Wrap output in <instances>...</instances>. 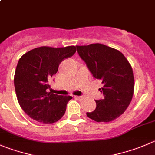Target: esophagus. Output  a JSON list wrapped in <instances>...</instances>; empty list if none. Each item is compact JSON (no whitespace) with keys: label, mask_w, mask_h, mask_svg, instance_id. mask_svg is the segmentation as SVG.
Here are the masks:
<instances>
[{"label":"esophagus","mask_w":155,"mask_h":155,"mask_svg":"<svg viewBox=\"0 0 155 155\" xmlns=\"http://www.w3.org/2000/svg\"><path fill=\"white\" fill-rule=\"evenodd\" d=\"M75 97H76V98H77L78 100H83L84 99V97L83 96H75Z\"/></svg>","instance_id":"34e87169"}]
</instances>
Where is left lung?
Wrapping results in <instances>:
<instances>
[{"label": "left lung", "mask_w": 155, "mask_h": 155, "mask_svg": "<svg viewBox=\"0 0 155 155\" xmlns=\"http://www.w3.org/2000/svg\"><path fill=\"white\" fill-rule=\"evenodd\" d=\"M93 77L100 79L104 98L95 100L96 108L87 112L96 122H110L119 117L131 102L134 91V76L131 65L118 50L102 44L76 46Z\"/></svg>", "instance_id": "1"}]
</instances>
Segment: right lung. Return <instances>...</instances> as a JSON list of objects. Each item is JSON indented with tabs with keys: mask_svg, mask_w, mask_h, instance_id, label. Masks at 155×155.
<instances>
[{
	"mask_svg": "<svg viewBox=\"0 0 155 155\" xmlns=\"http://www.w3.org/2000/svg\"><path fill=\"white\" fill-rule=\"evenodd\" d=\"M76 51V46L57 48L44 46L19 58L15 71V90L19 105L31 119L51 124L65 114L72 97L48 92V82L57 73L60 64Z\"/></svg>",
	"mask_w": 155,
	"mask_h": 155,
	"instance_id": "right-lung-1",
	"label": "right lung"
}]
</instances>
